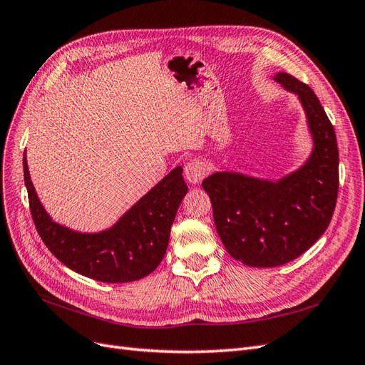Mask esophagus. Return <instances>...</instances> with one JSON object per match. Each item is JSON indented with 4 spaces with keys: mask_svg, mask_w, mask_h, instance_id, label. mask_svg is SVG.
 I'll use <instances>...</instances> for the list:
<instances>
[{
    "mask_svg": "<svg viewBox=\"0 0 365 365\" xmlns=\"http://www.w3.org/2000/svg\"><path fill=\"white\" fill-rule=\"evenodd\" d=\"M210 168L207 165L205 161L201 160H192L185 164L184 168V175L187 182H190L192 185L200 184L208 173Z\"/></svg>",
    "mask_w": 365,
    "mask_h": 365,
    "instance_id": "34e87169",
    "label": "esophagus"
}]
</instances>
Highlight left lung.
<instances>
[{"label":"left lung","instance_id":"1","mask_svg":"<svg viewBox=\"0 0 365 365\" xmlns=\"http://www.w3.org/2000/svg\"><path fill=\"white\" fill-rule=\"evenodd\" d=\"M272 79L303 108L312 141L309 157L277 180L222 170L202 181L225 250L256 268L280 267L311 248L329 227L338 195L336 135L318 97L288 73Z\"/></svg>","mask_w":365,"mask_h":365}]
</instances>
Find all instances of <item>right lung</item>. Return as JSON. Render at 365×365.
Masks as SVG:
<instances>
[{"label": "right lung", "instance_id": "1", "mask_svg": "<svg viewBox=\"0 0 365 365\" xmlns=\"http://www.w3.org/2000/svg\"><path fill=\"white\" fill-rule=\"evenodd\" d=\"M24 181L33 222L43 244L65 267L103 283H128L157 269L170 227L187 193L182 168H175L106 230L85 233L48 215L31 182L24 152Z\"/></svg>", "mask_w": 365, "mask_h": 365}]
</instances>
